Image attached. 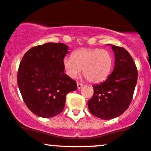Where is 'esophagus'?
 Masks as SVG:
<instances>
[{"label":"esophagus","mask_w":151,"mask_h":151,"mask_svg":"<svg viewBox=\"0 0 151 151\" xmlns=\"http://www.w3.org/2000/svg\"><path fill=\"white\" fill-rule=\"evenodd\" d=\"M83 87V84L82 83H80L79 82H77V88L78 89H80V88H81Z\"/></svg>","instance_id":"1"}]
</instances>
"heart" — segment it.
Returning a JSON list of instances; mask_svg holds the SVG:
<instances>
[{
  "label": "heart",
  "mask_w": 151,
  "mask_h": 151,
  "mask_svg": "<svg viewBox=\"0 0 151 151\" xmlns=\"http://www.w3.org/2000/svg\"><path fill=\"white\" fill-rule=\"evenodd\" d=\"M64 70L69 77L77 78L83 69L84 77L90 82L105 81L111 72L113 57L108 50L101 48H82L65 57L63 61Z\"/></svg>",
  "instance_id": "b5f03b06"
}]
</instances>
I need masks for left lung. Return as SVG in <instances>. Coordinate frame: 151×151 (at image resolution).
Masks as SVG:
<instances>
[{
  "label": "left lung",
  "mask_w": 151,
  "mask_h": 151,
  "mask_svg": "<svg viewBox=\"0 0 151 151\" xmlns=\"http://www.w3.org/2000/svg\"><path fill=\"white\" fill-rule=\"evenodd\" d=\"M110 46L115 53L114 70L105 81L93 85V95L88 101L91 113L107 120L119 117L129 108L138 78L130 54L122 47Z\"/></svg>",
  "instance_id": "8db88e82"
}]
</instances>
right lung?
<instances>
[{
  "instance_id": "right-lung-1",
  "label": "right lung",
  "mask_w": 151,
  "mask_h": 151,
  "mask_svg": "<svg viewBox=\"0 0 151 151\" xmlns=\"http://www.w3.org/2000/svg\"><path fill=\"white\" fill-rule=\"evenodd\" d=\"M69 47L46 43L27 51L19 64L17 85L25 104L39 117L50 118L63 112L68 93L77 88L64 72L63 59Z\"/></svg>"
}]
</instances>
